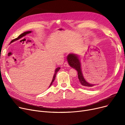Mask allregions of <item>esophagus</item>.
Segmentation results:
<instances>
[{"mask_svg": "<svg viewBox=\"0 0 125 125\" xmlns=\"http://www.w3.org/2000/svg\"><path fill=\"white\" fill-rule=\"evenodd\" d=\"M64 66L67 67H69V64H68V63H67V62H65L64 64Z\"/></svg>", "mask_w": 125, "mask_h": 125, "instance_id": "34e87169", "label": "esophagus"}]
</instances>
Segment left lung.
Segmentation results:
<instances>
[{
    "label": "left lung",
    "instance_id": "1",
    "mask_svg": "<svg viewBox=\"0 0 125 125\" xmlns=\"http://www.w3.org/2000/svg\"><path fill=\"white\" fill-rule=\"evenodd\" d=\"M67 60L70 66L77 71L78 79L76 81V83L80 86L88 88H93L96 86L97 84L89 83L84 78L79 56L75 54H69L67 57Z\"/></svg>",
    "mask_w": 125,
    "mask_h": 125
}]
</instances>
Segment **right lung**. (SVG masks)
<instances>
[{
    "mask_svg": "<svg viewBox=\"0 0 125 125\" xmlns=\"http://www.w3.org/2000/svg\"><path fill=\"white\" fill-rule=\"evenodd\" d=\"M31 32H32V31H26V32H24L23 33L21 34L20 35H19V36L18 38H17L15 39H13V40L11 42H10V43H11V42H14V41H15L18 40V39H20V38H21V37H23V36H25V35H27V34L30 33ZM60 67H58V68H57L55 69V73H54V74L53 77H52V82L51 83V84H50V85L49 87H51V85L52 84V83H53V82L54 81V80H55V79L56 76V74H57V72H58L59 70H60Z\"/></svg>",
    "mask_w": 125,
    "mask_h": 125,
    "instance_id": "1",
    "label": "right lung"
}]
</instances>
